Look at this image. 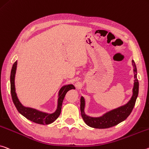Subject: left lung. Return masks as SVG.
<instances>
[{"label": "left lung", "instance_id": "8db88e82", "mask_svg": "<svg viewBox=\"0 0 149 149\" xmlns=\"http://www.w3.org/2000/svg\"><path fill=\"white\" fill-rule=\"evenodd\" d=\"M132 65L133 66L134 72V86L133 88V95L131 100L125 105L114 109L111 111L103 114L102 116L99 117H92L87 116L84 112L86 102L84 97L80 99V110H81V117L84 122L87 125L96 129H107L115 126L125 120L133 110L135 104L136 100L139 93V81L136 77L137 70H136L135 63L132 60Z\"/></svg>", "mask_w": 149, "mask_h": 149}]
</instances>
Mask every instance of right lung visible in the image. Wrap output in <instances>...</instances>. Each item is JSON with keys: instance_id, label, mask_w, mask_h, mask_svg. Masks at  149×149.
I'll use <instances>...</instances> for the list:
<instances>
[{"instance_id": "add662e5", "label": "right lung", "mask_w": 149, "mask_h": 149, "mask_svg": "<svg viewBox=\"0 0 149 149\" xmlns=\"http://www.w3.org/2000/svg\"><path fill=\"white\" fill-rule=\"evenodd\" d=\"M16 66H17V61L14 63L11 70L10 73V92L11 96L13 99V103L15 104L16 108L17 109L18 111L24 117H25L30 121L38 124L40 125H48L53 123L58 119L60 116L62 110V105L63 99L67 92L70 89H75V87L72 84L66 85L63 86L59 91L58 100V106L56 111L53 113H47L44 112L40 111L30 107H26L22 105L18 100L17 95H16L15 90V78L16 70Z\"/></svg>"}]
</instances>
